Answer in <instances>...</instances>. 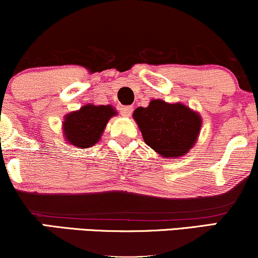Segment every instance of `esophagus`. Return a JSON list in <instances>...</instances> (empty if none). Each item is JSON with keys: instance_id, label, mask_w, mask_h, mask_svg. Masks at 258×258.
<instances>
[{"instance_id": "1", "label": "esophagus", "mask_w": 258, "mask_h": 258, "mask_svg": "<svg viewBox=\"0 0 258 258\" xmlns=\"http://www.w3.org/2000/svg\"><path fill=\"white\" fill-rule=\"evenodd\" d=\"M132 110H133V108L131 107V105H123V107L120 108V114L122 116L128 117L132 114Z\"/></svg>"}]
</instances>
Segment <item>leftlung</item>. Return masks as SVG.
<instances>
[{
	"label": "left lung",
	"instance_id": "left-lung-1",
	"mask_svg": "<svg viewBox=\"0 0 258 258\" xmlns=\"http://www.w3.org/2000/svg\"><path fill=\"white\" fill-rule=\"evenodd\" d=\"M147 143L163 157H178L187 153L197 141L202 120L184 104H169L153 99L149 107L133 113Z\"/></svg>",
	"mask_w": 258,
	"mask_h": 258
}]
</instances>
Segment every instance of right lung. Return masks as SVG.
Returning a JSON list of instances; mask_svg holds the SVG:
<instances>
[{
	"instance_id": "obj_1",
	"label": "right lung",
	"mask_w": 258,
	"mask_h": 258,
	"mask_svg": "<svg viewBox=\"0 0 258 258\" xmlns=\"http://www.w3.org/2000/svg\"><path fill=\"white\" fill-rule=\"evenodd\" d=\"M115 114L110 105H84L64 117V137L80 149L92 147L101 138L108 120Z\"/></svg>"
}]
</instances>
